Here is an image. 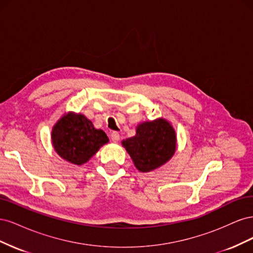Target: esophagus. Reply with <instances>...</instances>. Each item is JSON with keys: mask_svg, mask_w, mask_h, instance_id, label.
<instances>
[{"mask_svg": "<svg viewBox=\"0 0 253 253\" xmlns=\"http://www.w3.org/2000/svg\"><path fill=\"white\" fill-rule=\"evenodd\" d=\"M111 139L113 142H118L119 139H120V135L118 132H113L111 134Z\"/></svg>", "mask_w": 253, "mask_h": 253, "instance_id": "esophagus-1", "label": "esophagus"}]
</instances>
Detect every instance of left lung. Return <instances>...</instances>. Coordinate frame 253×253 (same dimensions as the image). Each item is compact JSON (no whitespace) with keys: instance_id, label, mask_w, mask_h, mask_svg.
Here are the masks:
<instances>
[{"instance_id":"left-lung-1","label":"left lung","mask_w":253,"mask_h":253,"mask_svg":"<svg viewBox=\"0 0 253 253\" xmlns=\"http://www.w3.org/2000/svg\"><path fill=\"white\" fill-rule=\"evenodd\" d=\"M137 170L150 172L172 158L176 151V134L166 119L145 121L136 127V135L122 141Z\"/></svg>"}]
</instances>
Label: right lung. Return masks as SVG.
I'll return each mask as SVG.
<instances>
[{"instance_id": "obj_1", "label": "right lung", "mask_w": 253, "mask_h": 253, "mask_svg": "<svg viewBox=\"0 0 253 253\" xmlns=\"http://www.w3.org/2000/svg\"><path fill=\"white\" fill-rule=\"evenodd\" d=\"M51 142L60 157L80 166L88 162L103 144L109 142V138L102 129L95 128L84 115L70 112L53 126Z\"/></svg>"}]
</instances>
